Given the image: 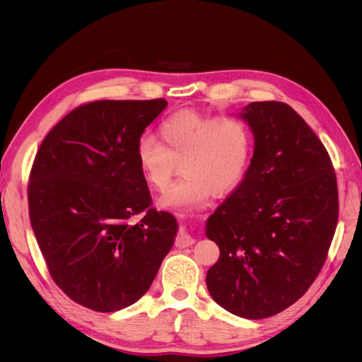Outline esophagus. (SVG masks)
Returning <instances> with one entry per match:
<instances>
[{"label":"esophagus","instance_id":"34e87169","mask_svg":"<svg viewBox=\"0 0 362 362\" xmlns=\"http://www.w3.org/2000/svg\"><path fill=\"white\" fill-rule=\"evenodd\" d=\"M194 243V240L187 234V233H178L177 237H175V246L184 249V247H189Z\"/></svg>","mask_w":362,"mask_h":362}]
</instances>
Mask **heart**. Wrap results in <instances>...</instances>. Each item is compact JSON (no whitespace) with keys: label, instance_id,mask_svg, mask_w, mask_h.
Listing matches in <instances>:
<instances>
[{"label":"heart","instance_id":"heart-1","mask_svg":"<svg viewBox=\"0 0 362 362\" xmlns=\"http://www.w3.org/2000/svg\"><path fill=\"white\" fill-rule=\"evenodd\" d=\"M158 141L141 137L136 161L151 189H168L175 172L184 173L164 193L160 204L168 208H194L213 193L231 192L243 178L252 149V134L242 117L210 116L196 110H178L157 128Z\"/></svg>","mask_w":362,"mask_h":362}]
</instances>
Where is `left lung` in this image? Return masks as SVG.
<instances>
[{
  "instance_id": "left-lung-1",
  "label": "left lung",
  "mask_w": 362,
  "mask_h": 362,
  "mask_svg": "<svg viewBox=\"0 0 362 362\" xmlns=\"http://www.w3.org/2000/svg\"><path fill=\"white\" fill-rule=\"evenodd\" d=\"M240 116L254 131V157L206 222L221 249L206 288L226 311L257 320L288 308L319 276L338 222V187L326 148L288 104L250 103Z\"/></svg>"
}]
</instances>
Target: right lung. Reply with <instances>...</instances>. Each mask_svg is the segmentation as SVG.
<instances>
[{
	"label": "right lung",
	"mask_w": 362,
	"mask_h": 362,
	"mask_svg": "<svg viewBox=\"0 0 362 362\" xmlns=\"http://www.w3.org/2000/svg\"><path fill=\"white\" fill-rule=\"evenodd\" d=\"M166 105L163 98L81 104L49 131L33 161V233L52 281L89 310L137 302L173 245L177 221L152 206L136 161L137 141Z\"/></svg>",
	"instance_id": "add662e5"
}]
</instances>
